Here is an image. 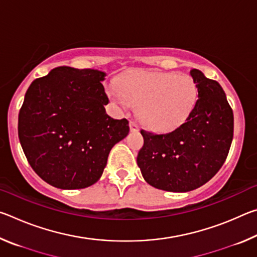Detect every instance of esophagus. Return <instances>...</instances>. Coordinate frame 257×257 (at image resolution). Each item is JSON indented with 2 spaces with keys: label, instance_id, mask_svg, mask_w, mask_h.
Listing matches in <instances>:
<instances>
[{
  "label": "esophagus",
  "instance_id": "esophagus-1",
  "mask_svg": "<svg viewBox=\"0 0 257 257\" xmlns=\"http://www.w3.org/2000/svg\"><path fill=\"white\" fill-rule=\"evenodd\" d=\"M129 127H130V130H132V132H138L139 130V125L137 124V122H135V121H130L129 122Z\"/></svg>",
  "mask_w": 257,
  "mask_h": 257
}]
</instances>
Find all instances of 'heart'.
Masks as SVG:
<instances>
[{
    "label": "heart",
    "instance_id": "heart-1",
    "mask_svg": "<svg viewBox=\"0 0 257 257\" xmlns=\"http://www.w3.org/2000/svg\"><path fill=\"white\" fill-rule=\"evenodd\" d=\"M107 96L123 107L138 106V116L147 128L167 133L189 118L198 99L196 81L188 75L135 70L120 76Z\"/></svg>",
    "mask_w": 257,
    "mask_h": 257
}]
</instances>
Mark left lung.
<instances>
[{
  "mask_svg": "<svg viewBox=\"0 0 257 257\" xmlns=\"http://www.w3.org/2000/svg\"><path fill=\"white\" fill-rule=\"evenodd\" d=\"M198 99L189 118L171 133L141 130L144 145L137 164L147 184L185 193L212 179L227 159L233 137V113L222 87L191 69Z\"/></svg>",
  "mask_w": 257,
  "mask_h": 257,
  "instance_id": "8db88e82",
  "label": "left lung"
}]
</instances>
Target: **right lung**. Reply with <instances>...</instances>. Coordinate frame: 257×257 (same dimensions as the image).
<instances>
[{
	"mask_svg": "<svg viewBox=\"0 0 257 257\" xmlns=\"http://www.w3.org/2000/svg\"><path fill=\"white\" fill-rule=\"evenodd\" d=\"M105 72L58 67L35 79L18 118L21 147L30 167L61 189L94 185L108 153L127 136V119L108 116L102 81Z\"/></svg>",
	"mask_w": 257,
	"mask_h": 257,
	"instance_id": "right-lung-1",
	"label": "right lung"
}]
</instances>
